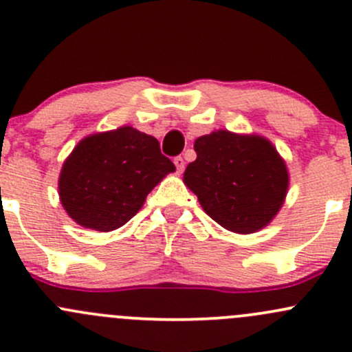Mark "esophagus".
Returning a JSON list of instances; mask_svg holds the SVG:
<instances>
[{
    "label": "esophagus",
    "mask_w": 352,
    "mask_h": 352,
    "mask_svg": "<svg viewBox=\"0 0 352 352\" xmlns=\"http://www.w3.org/2000/svg\"><path fill=\"white\" fill-rule=\"evenodd\" d=\"M173 163H175V166H177V172L182 173L184 168H186V162H184L182 156H175V158H173Z\"/></svg>",
    "instance_id": "obj_1"
}]
</instances>
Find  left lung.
Returning a JSON list of instances; mask_svg holds the SVG:
<instances>
[{"label": "left lung", "instance_id": "1", "mask_svg": "<svg viewBox=\"0 0 352 352\" xmlns=\"http://www.w3.org/2000/svg\"><path fill=\"white\" fill-rule=\"evenodd\" d=\"M184 184L206 214L235 233H254L272 221L285 202L287 168L271 141L214 131L194 143Z\"/></svg>", "mask_w": 352, "mask_h": 352}]
</instances>
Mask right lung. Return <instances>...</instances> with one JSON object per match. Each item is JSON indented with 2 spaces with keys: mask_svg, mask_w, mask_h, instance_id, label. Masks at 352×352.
Instances as JSON below:
<instances>
[{
  "mask_svg": "<svg viewBox=\"0 0 352 352\" xmlns=\"http://www.w3.org/2000/svg\"><path fill=\"white\" fill-rule=\"evenodd\" d=\"M175 165L150 134L122 126L85 138L66 158L59 199L78 225L112 232L126 225Z\"/></svg>",
  "mask_w": 352,
  "mask_h": 352,
  "instance_id": "add662e5",
  "label": "right lung"
}]
</instances>
